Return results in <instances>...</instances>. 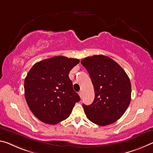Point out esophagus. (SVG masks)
Returning <instances> with one entry per match:
<instances>
[{
    "label": "esophagus",
    "instance_id": "34e87169",
    "mask_svg": "<svg viewBox=\"0 0 153 153\" xmlns=\"http://www.w3.org/2000/svg\"><path fill=\"white\" fill-rule=\"evenodd\" d=\"M79 97H80V98L82 99V91L79 92Z\"/></svg>",
    "mask_w": 153,
    "mask_h": 153
}]
</instances>
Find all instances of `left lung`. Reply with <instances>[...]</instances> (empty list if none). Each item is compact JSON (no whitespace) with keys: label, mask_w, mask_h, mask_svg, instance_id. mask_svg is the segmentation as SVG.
<instances>
[{"label":"left lung","mask_w":153,"mask_h":153,"mask_svg":"<svg viewBox=\"0 0 153 153\" xmlns=\"http://www.w3.org/2000/svg\"><path fill=\"white\" fill-rule=\"evenodd\" d=\"M91 77L94 99L90 105L83 104L89 120L105 126L122 116L131 101V85L124 69L117 62L104 55H94L82 60Z\"/></svg>","instance_id":"1"}]
</instances>
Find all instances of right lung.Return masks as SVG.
<instances>
[{
    "label": "right lung",
    "instance_id": "right-lung-1",
    "mask_svg": "<svg viewBox=\"0 0 153 153\" xmlns=\"http://www.w3.org/2000/svg\"><path fill=\"white\" fill-rule=\"evenodd\" d=\"M79 62L78 59L57 56L37 62L28 71L24 79V95L39 120L55 125L69 117L80 100L69 77Z\"/></svg>",
    "mask_w": 153,
    "mask_h": 153
}]
</instances>
